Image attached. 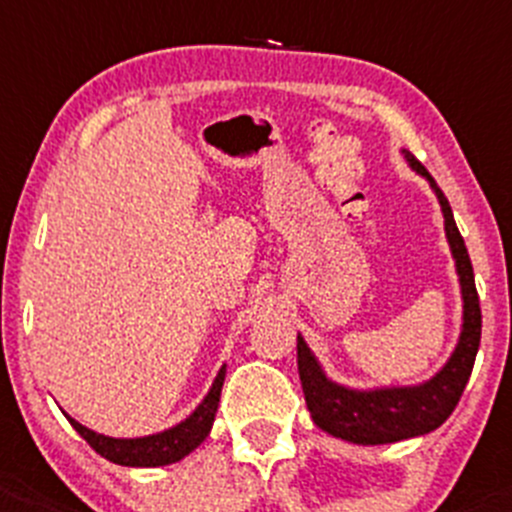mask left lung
Here are the masks:
<instances>
[{
	"instance_id": "left-lung-1",
	"label": "left lung",
	"mask_w": 512,
	"mask_h": 512,
	"mask_svg": "<svg viewBox=\"0 0 512 512\" xmlns=\"http://www.w3.org/2000/svg\"><path fill=\"white\" fill-rule=\"evenodd\" d=\"M404 159L432 184L439 207H442L444 232H447V242H450L452 257H455L462 285V303H465L462 305V333L455 353L437 376L419 386H399V389L394 386V389L374 391H356L333 384L323 374L321 364L315 361L303 336H298V374L310 417L323 432L353 444L399 442V439L427 434L444 424V419L455 412L457 401L465 391L472 366H475L477 348H480V298H477L470 255H467L465 240L452 217L450 202L437 186V181L432 179V174L409 151H404Z\"/></svg>"
}]
</instances>
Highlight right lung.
Here are the masks:
<instances>
[{"instance_id": "1", "label": "right lung", "mask_w": 512, "mask_h": 512, "mask_svg": "<svg viewBox=\"0 0 512 512\" xmlns=\"http://www.w3.org/2000/svg\"><path fill=\"white\" fill-rule=\"evenodd\" d=\"M224 366L219 369L217 379H214L212 389L204 396V401L194 409L191 417H186L184 422L176 424V427L164 429L159 434H148V437H136V439H116L105 437V434L93 432V429L83 427L80 422L70 419L75 432L85 439V442L98 452L105 460L116 462V465L126 467H161L171 465V462L184 460L189 452H194L199 444L207 439L209 429L214 424V414L219 407V394H222L224 384Z\"/></svg>"}]
</instances>
